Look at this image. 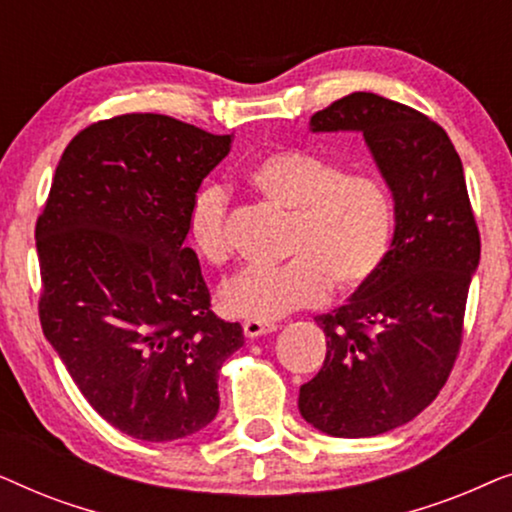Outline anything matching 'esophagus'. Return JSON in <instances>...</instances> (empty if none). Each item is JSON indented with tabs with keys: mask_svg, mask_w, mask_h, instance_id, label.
<instances>
[{
	"mask_svg": "<svg viewBox=\"0 0 512 512\" xmlns=\"http://www.w3.org/2000/svg\"><path fill=\"white\" fill-rule=\"evenodd\" d=\"M242 331L247 338H261V335H268L272 331H277L275 324H268V321H244Z\"/></svg>",
	"mask_w": 512,
	"mask_h": 512,
	"instance_id": "34e87169",
	"label": "esophagus"
}]
</instances>
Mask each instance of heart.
<instances>
[{"label": "heart", "instance_id": "heart-1", "mask_svg": "<svg viewBox=\"0 0 512 512\" xmlns=\"http://www.w3.org/2000/svg\"><path fill=\"white\" fill-rule=\"evenodd\" d=\"M254 191L289 214L282 265L242 268L223 282L219 298L230 317L277 321L312 307L328 289L352 293L366 286L394 240V200L373 174L347 172L345 165L305 149H279L247 172ZM228 193L205 186L186 214V237L202 261H226Z\"/></svg>", "mask_w": 512, "mask_h": 512}]
</instances>
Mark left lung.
<instances>
[{
    "label": "left lung",
    "instance_id": "8db88e82",
    "mask_svg": "<svg viewBox=\"0 0 512 512\" xmlns=\"http://www.w3.org/2000/svg\"><path fill=\"white\" fill-rule=\"evenodd\" d=\"M312 132H361L394 198L387 261L347 305L314 317L324 366L300 387L307 424L370 438L415 419L450 377L464 333L480 233L464 167L429 116L375 93H352L310 118Z\"/></svg>",
    "mask_w": 512,
    "mask_h": 512
}]
</instances>
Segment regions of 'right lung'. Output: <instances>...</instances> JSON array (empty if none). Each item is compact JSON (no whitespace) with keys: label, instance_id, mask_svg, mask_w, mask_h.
Listing matches in <instances>:
<instances>
[{"label":"right lung","instance_id":"add662e5","mask_svg":"<svg viewBox=\"0 0 512 512\" xmlns=\"http://www.w3.org/2000/svg\"><path fill=\"white\" fill-rule=\"evenodd\" d=\"M233 135L160 114L81 130L37 219L39 319L86 401L118 431L167 443L219 412V370L244 345L209 310L186 214Z\"/></svg>","mask_w":512,"mask_h":512}]
</instances>
